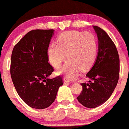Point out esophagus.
<instances>
[{"mask_svg": "<svg viewBox=\"0 0 129 129\" xmlns=\"http://www.w3.org/2000/svg\"><path fill=\"white\" fill-rule=\"evenodd\" d=\"M63 81H64V83H70V80L67 78H64L63 79Z\"/></svg>", "mask_w": 129, "mask_h": 129, "instance_id": "obj_1", "label": "esophagus"}]
</instances>
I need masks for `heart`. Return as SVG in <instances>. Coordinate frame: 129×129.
<instances>
[{"instance_id": "heart-1", "label": "heart", "mask_w": 129, "mask_h": 129, "mask_svg": "<svg viewBox=\"0 0 129 129\" xmlns=\"http://www.w3.org/2000/svg\"><path fill=\"white\" fill-rule=\"evenodd\" d=\"M58 44L53 43L48 50L50 63L59 68L68 59L60 71L66 77L72 79L79 69L86 70L92 66L97 54V42L93 35L84 31H71L63 33L58 38Z\"/></svg>"}]
</instances>
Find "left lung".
<instances>
[{"label": "left lung", "instance_id": "left-lung-1", "mask_svg": "<svg viewBox=\"0 0 129 129\" xmlns=\"http://www.w3.org/2000/svg\"><path fill=\"white\" fill-rule=\"evenodd\" d=\"M99 43L94 64L86 74L91 80L81 83L83 89L77 97L78 101L88 108H95L108 100L116 87L119 78L120 61L117 50L106 31L94 26Z\"/></svg>", "mask_w": 129, "mask_h": 129}]
</instances>
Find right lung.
Listing matches in <instances>:
<instances>
[{
  "label": "right lung",
  "mask_w": 129,
  "mask_h": 129,
  "mask_svg": "<svg viewBox=\"0 0 129 129\" xmlns=\"http://www.w3.org/2000/svg\"><path fill=\"white\" fill-rule=\"evenodd\" d=\"M54 30H34L14 46L10 61V75L21 99L32 108L42 109L55 100L63 84V77L48 76L54 68L48 63L50 40Z\"/></svg>",
  "instance_id": "obj_1"
}]
</instances>
